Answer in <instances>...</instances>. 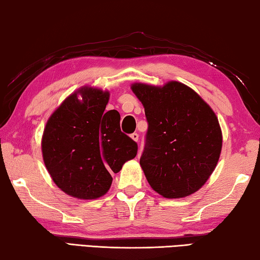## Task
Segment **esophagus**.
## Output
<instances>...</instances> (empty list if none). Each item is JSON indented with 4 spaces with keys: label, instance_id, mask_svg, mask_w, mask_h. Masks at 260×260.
<instances>
[{
    "label": "esophagus",
    "instance_id": "34e87169",
    "mask_svg": "<svg viewBox=\"0 0 260 260\" xmlns=\"http://www.w3.org/2000/svg\"><path fill=\"white\" fill-rule=\"evenodd\" d=\"M131 138L134 140V141H139V134L138 133H133L131 134Z\"/></svg>",
    "mask_w": 260,
    "mask_h": 260
}]
</instances>
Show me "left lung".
Masks as SVG:
<instances>
[{
  "mask_svg": "<svg viewBox=\"0 0 260 260\" xmlns=\"http://www.w3.org/2000/svg\"><path fill=\"white\" fill-rule=\"evenodd\" d=\"M132 90L148 122L140 158L148 183L170 199L192 194L207 182L220 157L222 133L215 113L176 81L160 88L135 83Z\"/></svg>",
  "mask_w": 260,
  "mask_h": 260,
  "instance_id": "left-lung-1",
  "label": "left lung"
}]
</instances>
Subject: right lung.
Returning a JSON list of instances; mask_svg holds the SVG:
<instances>
[{"label": "right lung", "instance_id": "obj_1", "mask_svg": "<svg viewBox=\"0 0 260 260\" xmlns=\"http://www.w3.org/2000/svg\"><path fill=\"white\" fill-rule=\"evenodd\" d=\"M109 97L108 91L84 86L57 108L45 127V166L57 187L78 199L104 196L111 175L138 154V143L120 129L118 111H105Z\"/></svg>", "mask_w": 260, "mask_h": 260}]
</instances>
